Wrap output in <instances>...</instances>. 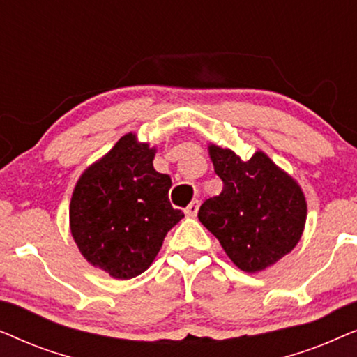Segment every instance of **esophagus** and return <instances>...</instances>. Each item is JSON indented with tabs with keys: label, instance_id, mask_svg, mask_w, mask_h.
I'll return each instance as SVG.
<instances>
[{
	"label": "esophagus",
	"instance_id": "esophagus-1",
	"mask_svg": "<svg viewBox=\"0 0 357 357\" xmlns=\"http://www.w3.org/2000/svg\"><path fill=\"white\" fill-rule=\"evenodd\" d=\"M198 206H199L198 199H193V202L190 203L187 208H185V214H187V216H197V213H198Z\"/></svg>",
	"mask_w": 357,
	"mask_h": 357
}]
</instances>
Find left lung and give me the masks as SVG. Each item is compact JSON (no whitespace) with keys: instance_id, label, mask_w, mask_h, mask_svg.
I'll return each instance as SVG.
<instances>
[{"instance_id":"obj_1","label":"left lung","mask_w":357,"mask_h":357,"mask_svg":"<svg viewBox=\"0 0 357 357\" xmlns=\"http://www.w3.org/2000/svg\"><path fill=\"white\" fill-rule=\"evenodd\" d=\"M222 192L199 206L198 219L247 273L261 271L299 242L307 218L304 193L263 153L243 160L231 149L209 146Z\"/></svg>"}]
</instances>
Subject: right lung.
Listing matches in <instances>:
<instances>
[{"instance_id":"obj_1","label":"right lung","mask_w":357,"mask_h":357,"mask_svg":"<svg viewBox=\"0 0 357 357\" xmlns=\"http://www.w3.org/2000/svg\"><path fill=\"white\" fill-rule=\"evenodd\" d=\"M154 149L125 135L77 180L70 204L71 234L82 255L119 280L149 268L183 213L172 208V180L153 167Z\"/></svg>"}]
</instances>
